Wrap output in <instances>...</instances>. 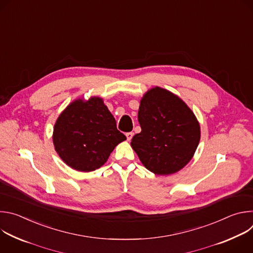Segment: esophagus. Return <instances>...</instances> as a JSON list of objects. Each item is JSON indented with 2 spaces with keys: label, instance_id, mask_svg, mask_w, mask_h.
I'll return each mask as SVG.
<instances>
[{
  "label": "esophagus",
  "instance_id": "34e87169",
  "mask_svg": "<svg viewBox=\"0 0 253 253\" xmlns=\"http://www.w3.org/2000/svg\"><path fill=\"white\" fill-rule=\"evenodd\" d=\"M133 135H134V133H133V132H128V133H126V137H127V140H128V141H130V140L132 139Z\"/></svg>",
  "mask_w": 253,
  "mask_h": 253
}]
</instances>
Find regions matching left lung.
<instances>
[{
  "mask_svg": "<svg viewBox=\"0 0 253 253\" xmlns=\"http://www.w3.org/2000/svg\"><path fill=\"white\" fill-rule=\"evenodd\" d=\"M141 132L131 146L140 161L157 175L173 174L193 157L200 140V126L190 108L178 96L154 87L140 101Z\"/></svg>",
  "mask_w": 253,
  "mask_h": 253,
  "instance_id": "left-lung-1",
  "label": "left lung"
}]
</instances>
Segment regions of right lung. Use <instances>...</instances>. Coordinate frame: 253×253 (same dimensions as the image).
Masks as SVG:
<instances>
[{"mask_svg":"<svg viewBox=\"0 0 253 253\" xmlns=\"http://www.w3.org/2000/svg\"><path fill=\"white\" fill-rule=\"evenodd\" d=\"M126 136L116 127L103 100L92 97L72 102L58 117L53 132L54 146L71 168L90 172L100 168Z\"/></svg>","mask_w":253,"mask_h":253,"instance_id":"obj_1","label":"right lung"}]
</instances>
